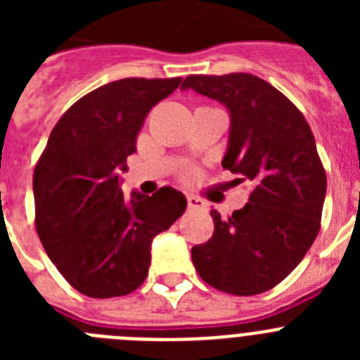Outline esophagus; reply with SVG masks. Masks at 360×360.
<instances>
[{
	"label": "esophagus",
	"mask_w": 360,
	"mask_h": 360,
	"mask_svg": "<svg viewBox=\"0 0 360 360\" xmlns=\"http://www.w3.org/2000/svg\"><path fill=\"white\" fill-rule=\"evenodd\" d=\"M187 207L189 209H205V202H202L196 196H187Z\"/></svg>",
	"instance_id": "esophagus-1"
}]
</instances>
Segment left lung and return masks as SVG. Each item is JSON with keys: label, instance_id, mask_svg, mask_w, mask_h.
Returning a JSON list of instances; mask_svg holds the SVG:
<instances>
[{"label": "left lung", "instance_id": "obj_1", "mask_svg": "<svg viewBox=\"0 0 360 360\" xmlns=\"http://www.w3.org/2000/svg\"><path fill=\"white\" fill-rule=\"evenodd\" d=\"M182 90L224 104L231 117L221 165L249 184V203L229 219L211 211L214 234L195 245L200 278L234 295L270 290L290 274L319 232L326 173L303 113L250 73L189 75Z\"/></svg>", "mask_w": 360, "mask_h": 360}]
</instances>
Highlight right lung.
<instances>
[{
	"instance_id": "right-lung-1",
	"label": "right lung",
	"mask_w": 360,
	"mask_h": 360,
	"mask_svg": "<svg viewBox=\"0 0 360 360\" xmlns=\"http://www.w3.org/2000/svg\"><path fill=\"white\" fill-rule=\"evenodd\" d=\"M182 79H120L90 91L52 129L34 171L36 229L63 278L88 297L131 294L148 278L151 243L184 214L186 196L120 189L126 158L153 106Z\"/></svg>"
}]
</instances>
